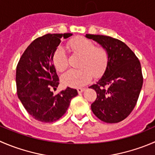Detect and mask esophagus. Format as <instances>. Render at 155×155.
<instances>
[{
	"label": "esophagus",
	"mask_w": 155,
	"mask_h": 155,
	"mask_svg": "<svg viewBox=\"0 0 155 155\" xmlns=\"http://www.w3.org/2000/svg\"><path fill=\"white\" fill-rule=\"evenodd\" d=\"M85 88H77L78 93H82V92H83V91H85Z\"/></svg>",
	"instance_id": "obj_1"
}]
</instances>
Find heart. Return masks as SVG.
Wrapping results in <instances>:
<instances>
[{
  "mask_svg": "<svg viewBox=\"0 0 155 155\" xmlns=\"http://www.w3.org/2000/svg\"><path fill=\"white\" fill-rule=\"evenodd\" d=\"M69 51L80 55L78 70H70L62 75L61 82L66 86L78 88L90 82L92 76L98 78L104 74L109 62L107 50L102 46H95L90 39L77 37L67 45ZM54 67L58 72H64L68 67V58L62 47H58L52 57Z\"/></svg>",
  "mask_w": 155,
  "mask_h": 155,
  "instance_id": "heart-1",
  "label": "heart"
}]
</instances>
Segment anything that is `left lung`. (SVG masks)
I'll list each match as a JSON object with an SVG mask.
<instances>
[{"instance_id": "1", "label": "left lung", "mask_w": 155, "mask_h": 155, "mask_svg": "<svg viewBox=\"0 0 155 155\" xmlns=\"http://www.w3.org/2000/svg\"><path fill=\"white\" fill-rule=\"evenodd\" d=\"M85 37L97 41L109 54L104 73L97 83L89 87L97 93L91 110L105 123L120 122L134 109L142 89L143 76L140 62L134 52L117 38L91 34Z\"/></svg>"}]
</instances>
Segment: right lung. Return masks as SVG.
I'll list each match as a JSON object with an SVG mask.
<instances>
[{
    "label": "right lung",
    "instance_id": "add662e5",
    "mask_svg": "<svg viewBox=\"0 0 155 155\" xmlns=\"http://www.w3.org/2000/svg\"><path fill=\"white\" fill-rule=\"evenodd\" d=\"M71 33L46 34L28 46L16 67L17 95L27 112L38 121L52 123L66 113L77 90L67 87L54 95L52 89L59 85L52 57L61 43Z\"/></svg>",
    "mask_w": 155,
    "mask_h": 155
}]
</instances>
